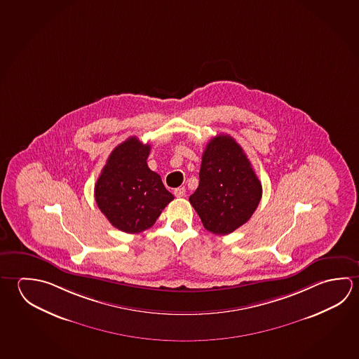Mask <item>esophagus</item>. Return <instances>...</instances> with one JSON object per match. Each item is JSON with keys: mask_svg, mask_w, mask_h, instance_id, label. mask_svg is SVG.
Returning a JSON list of instances; mask_svg holds the SVG:
<instances>
[{"mask_svg": "<svg viewBox=\"0 0 359 359\" xmlns=\"http://www.w3.org/2000/svg\"><path fill=\"white\" fill-rule=\"evenodd\" d=\"M174 195H175L177 198H182V196L185 195V188L180 187V188L175 189V190H174Z\"/></svg>", "mask_w": 359, "mask_h": 359, "instance_id": "esophagus-1", "label": "esophagus"}]
</instances>
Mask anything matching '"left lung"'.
Instances as JSON below:
<instances>
[{
  "instance_id": "8db88e82",
  "label": "left lung",
  "mask_w": 359,
  "mask_h": 359,
  "mask_svg": "<svg viewBox=\"0 0 359 359\" xmlns=\"http://www.w3.org/2000/svg\"><path fill=\"white\" fill-rule=\"evenodd\" d=\"M262 185L245 151L228 135L205 146L199 171V187L189 201L204 228L214 234H229L255 213Z\"/></svg>"
}]
</instances>
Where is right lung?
<instances>
[{"label":"right lung","mask_w":359,"mask_h":359,"mask_svg":"<svg viewBox=\"0 0 359 359\" xmlns=\"http://www.w3.org/2000/svg\"><path fill=\"white\" fill-rule=\"evenodd\" d=\"M151 146L130 137L111 152L95 182V203L112 226L140 233L154 226L174 195L147 166Z\"/></svg>","instance_id":"right-lung-1"}]
</instances>
